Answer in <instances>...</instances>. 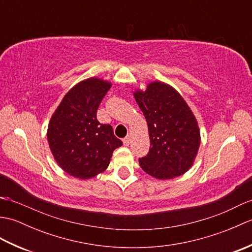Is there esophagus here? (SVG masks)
I'll return each mask as SVG.
<instances>
[{
  "label": "esophagus",
  "instance_id": "obj_1",
  "mask_svg": "<svg viewBox=\"0 0 252 252\" xmlns=\"http://www.w3.org/2000/svg\"><path fill=\"white\" fill-rule=\"evenodd\" d=\"M130 143H131V136H130V135H127V136H126L125 138H123V144H125L126 146L130 145Z\"/></svg>",
  "mask_w": 252,
  "mask_h": 252
}]
</instances>
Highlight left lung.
<instances>
[{"instance_id":"obj_1","label":"left lung","mask_w":252,"mask_h":252,"mask_svg":"<svg viewBox=\"0 0 252 252\" xmlns=\"http://www.w3.org/2000/svg\"><path fill=\"white\" fill-rule=\"evenodd\" d=\"M133 96L148 126L151 148L138 159L141 168L158 180L174 179L187 172L200 146L196 117L171 85L153 81Z\"/></svg>"}]
</instances>
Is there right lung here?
<instances>
[{"mask_svg": "<svg viewBox=\"0 0 252 252\" xmlns=\"http://www.w3.org/2000/svg\"><path fill=\"white\" fill-rule=\"evenodd\" d=\"M111 83L89 78L63 96L47 127V141L58 165L73 178L89 180L108 168L112 153L122 145L110 125L96 112Z\"/></svg>", "mask_w": 252, "mask_h": 252, "instance_id": "obj_1", "label": "right lung"}]
</instances>
